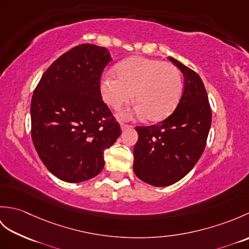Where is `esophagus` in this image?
Masks as SVG:
<instances>
[{"label":"esophagus","mask_w":249,"mask_h":249,"mask_svg":"<svg viewBox=\"0 0 249 249\" xmlns=\"http://www.w3.org/2000/svg\"><path fill=\"white\" fill-rule=\"evenodd\" d=\"M131 126H129V125H127V124H121V129H122V131H124V130H126V129H128V128H130Z\"/></svg>","instance_id":"esophagus-1"}]
</instances>
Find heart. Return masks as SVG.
<instances>
[{
  "label": "heart",
  "mask_w": 249,
  "mask_h": 249,
  "mask_svg": "<svg viewBox=\"0 0 249 249\" xmlns=\"http://www.w3.org/2000/svg\"><path fill=\"white\" fill-rule=\"evenodd\" d=\"M116 77L107 73L100 81L99 89L104 102L120 109L134 98V109L120 113L123 120L145 116L150 122L167 119L181 99L183 80L177 66L157 59L131 56L114 67Z\"/></svg>",
  "instance_id": "1"
}]
</instances>
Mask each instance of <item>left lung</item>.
Here are the masks:
<instances>
[{"label": "left lung", "instance_id": "left-lung-1", "mask_svg": "<svg viewBox=\"0 0 249 249\" xmlns=\"http://www.w3.org/2000/svg\"><path fill=\"white\" fill-rule=\"evenodd\" d=\"M184 76V89L176 110L156 125L136 127L134 171L141 181L165 187L192 170L204 151L212 112L197 72L169 56Z\"/></svg>", "mask_w": 249, "mask_h": 249}]
</instances>
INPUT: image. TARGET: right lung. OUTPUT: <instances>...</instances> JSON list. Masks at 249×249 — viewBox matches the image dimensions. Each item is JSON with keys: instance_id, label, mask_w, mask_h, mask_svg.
<instances>
[{"instance_id": "right-lung-1", "label": "right lung", "mask_w": 249, "mask_h": 249, "mask_svg": "<svg viewBox=\"0 0 249 249\" xmlns=\"http://www.w3.org/2000/svg\"><path fill=\"white\" fill-rule=\"evenodd\" d=\"M111 60L105 47L77 46L52 63L32 97L36 152L46 168L64 182L96 177L105 166V150L121 135L99 89L100 75Z\"/></svg>"}]
</instances>
